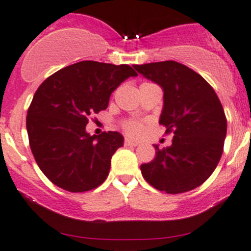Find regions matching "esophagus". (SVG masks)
Masks as SVG:
<instances>
[{"label": "esophagus", "mask_w": 251, "mask_h": 251, "mask_svg": "<svg viewBox=\"0 0 251 251\" xmlns=\"http://www.w3.org/2000/svg\"><path fill=\"white\" fill-rule=\"evenodd\" d=\"M124 144H125L126 147H136V146H138L137 142L130 140V138H126L125 142H124Z\"/></svg>", "instance_id": "esophagus-1"}]
</instances>
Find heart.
I'll list each match as a JSON object with an SVG mask.
<instances>
[{"mask_svg":"<svg viewBox=\"0 0 251 251\" xmlns=\"http://www.w3.org/2000/svg\"><path fill=\"white\" fill-rule=\"evenodd\" d=\"M123 128L128 136L138 137L143 132V124L137 120H126L123 123Z\"/></svg>","mask_w":251,"mask_h":251,"instance_id":"obj_1","label":"heart"}]
</instances>
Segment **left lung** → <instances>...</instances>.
Listing matches in <instances>:
<instances>
[{"label": "left lung", "instance_id": "left-lung-1", "mask_svg": "<svg viewBox=\"0 0 251 251\" xmlns=\"http://www.w3.org/2000/svg\"><path fill=\"white\" fill-rule=\"evenodd\" d=\"M164 91L159 124L173 144L142 164L144 179L158 191L178 194L197 188L214 173L224 151L227 120L214 88L198 73L174 60L133 65Z\"/></svg>", "mask_w": 251, "mask_h": 251}]
</instances>
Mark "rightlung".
<instances>
[{"instance_id":"right-lung-1","label":"right lung","mask_w":251,"mask_h":251,"mask_svg":"<svg viewBox=\"0 0 251 251\" xmlns=\"http://www.w3.org/2000/svg\"><path fill=\"white\" fill-rule=\"evenodd\" d=\"M137 73L127 64L82 60L58 70L35 92L27 109L30 148L41 171L65 191H91L107 178L124 137L115 131L90 136L88 118L107 109L113 91Z\"/></svg>"}]
</instances>
